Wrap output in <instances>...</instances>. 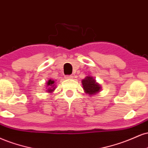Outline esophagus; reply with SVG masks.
<instances>
[{
	"instance_id": "1",
	"label": "esophagus",
	"mask_w": 148,
	"mask_h": 148,
	"mask_svg": "<svg viewBox=\"0 0 148 148\" xmlns=\"http://www.w3.org/2000/svg\"><path fill=\"white\" fill-rule=\"evenodd\" d=\"M65 77L66 78V79H72L73 76L72 75H66Z\"/></svg>"
}]
</instances>
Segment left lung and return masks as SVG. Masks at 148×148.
Returning <instances> with one entry per match:
<instances>
[{
	"mask_svg": "<svg viewBox=\"0 0 148 148\" xmlns=\"http://www.w3.org/2000/svg\"><path fill=\"white\" fill-rule=\"evenodd\" d=\"M82 85L84 91L86 93L90 95H93L98 93L100 90V84L96 83V82L93 77H86L82 80Z\"/></svg>",
	"mask_w": 148,
	"mask_h": 148,
	"instance_id": "1",
	"label": "left lung"
}]
</instances>
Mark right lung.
Here are the masks:
<instances>
[{
	"mask_svg": "<svg viewBox=\"0 0 148 148\" xmlns=\"http://www.w3.org/2000/svg\"><path fill=\"white\" fill-rule=\"evenodd\" d=\"M47 86H48V92L53 91L55 90V81L49 79L47 82Z\"/></svg>",
	"mask_w": 148,
	"mask_h": 148,
	"instance_id": "add662e5",
	"label": "right lung"
}]
</instances>
